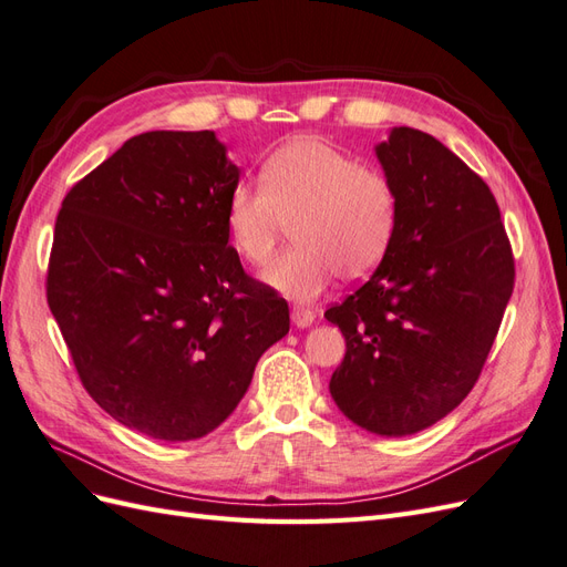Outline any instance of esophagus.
Here are the masks:
<instances>
[{
  "instance_id": "34e87169",
  "label": "esophagus",
  "mask_w": 567,
  "mask_h": 567,
  "mask_svg": "<svg viewBox=\"0 0 567 567\" xmlns=\"http://www.w3.org/2000/svg\"><path fill=\"white\" fill-rule=\"evenodd\" d=\"M290 319H293L298 329H310L315 323V312L305 310V307H293V310H290Z\"/></svg>"
}]
</instances>
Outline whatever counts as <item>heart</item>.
Here are the masks:
<instances>
[{"label":"heart","instance_id":"b5f03b06","mask_svg":"<svg viewBox=\"0 0 567 567\" xmlns=\"http://www.w3.org/2000/svg\"><path fill=\"white\" fill-rule=\"evenodd\" d=\"M260 188L236 184L225 203V229L234 252L262 267L290 221L296 246L269 265L262 281L277 293L310 302L340 271L364 279L394 241L400 196L392 179L317 136H298L271 151Z\"/></svg>","mask_w":567,"mask_h":567}]
</instances>
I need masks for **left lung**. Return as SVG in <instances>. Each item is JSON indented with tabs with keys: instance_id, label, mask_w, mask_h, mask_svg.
Segmentation results:
<instances>
[{
	"instance_id": "8db88e82",
	"label": "left lung",
	"mask_w": 567,
	"mask_h": 567,
	"mask_svg": "<svg viewBox=\"0 0 567 567\" xmlns=\"http://www.w3.org/2000/svg\"><path fill=\"white\" fill-rule=\"evenodd\" d=\"M375 158L398 188V234L371 279L323 315L348 346L329 390L359 427L404 437L475 385L516 269L489 186L435 136L392 127Z\"/></svg>"
}]
</instances>
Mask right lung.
I'll list each match as a JSON object with an SVG mask.
<instances>
[{"mask_svg": "<svg viewBox=\"0 0 567 567\" xmlns=\"http://www.w3.org/2000/svg\"><path fill=\"white\" fill-rule=\"evenodd\" d=\"M241 169L210 130L144 132L61 203L47 300L82 385L130 431L186 442L244 400L288 305L229 246Z\"/></svg>", "mask_w": 567, "mask_h": 567, "instance_id": "obj_1", "label": "right lung"}]
</instances>
